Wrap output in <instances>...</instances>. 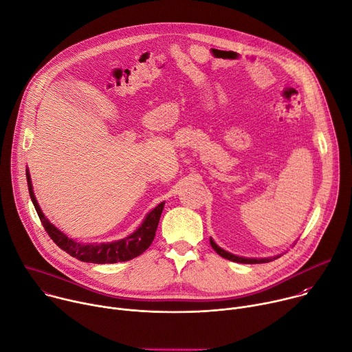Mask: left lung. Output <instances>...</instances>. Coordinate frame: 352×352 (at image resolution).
Returning <instances> with one entry per match:
<instances>
[{
    "label": "left lung",
    "instance_id": "obj_1",
    "mask_svg": "<svg viewBox=\"0 0 352 352\" xmlns=\"http://www.w3.org/2000/svg\"><path fill=\"white\" fill-rule=\"evenodd\" d=\"M210 245H212V248L216 250V252L220 255V256H223L224 259H228V261H232V262H238V263H267V262H272L273 259H276V258H278V256H276V258H267V259H249V258H241V256H235V255H232V254H230V252H227V250H224V249H221L220 246H217L216 245V242L210 238Z\"/></svg>",
    "mask_w": 352,
    "mask_h": 352
}]
</instances>
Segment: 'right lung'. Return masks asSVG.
Segmentation results:
<instances>
[{
	"label": "right lung",
	"mask_w": 352,
	"mask_h": 352,
	"mask_svg": "<svg viewBox=\"0 0 352 352\" xmlns=\"http://www.w3.org/2000/svg\"><path fill=\"white\" fill-rule=\"evenodd\" d=\"M28 178V186H29V193L32 197V202L34 205V209L38 214V219L47 231V234L52 238L63 250H65L67 254H69L72 258H76L82 262L87 263H98V265H104V263H117V262H126L131 261L139 255H142L144 250L152 245L156 230L160 221V216L164 208V202L160 204L157 208H155L152 212H150L140 227L128 235L124 239L109 242V243H79L71 238H68L64 232H61L58 228H56L52 223H50L38 204L34 197L33 188H32V181L29 173L26 174Z\"/></svg>",
	"instance_id": "1"
}]
</instances>
